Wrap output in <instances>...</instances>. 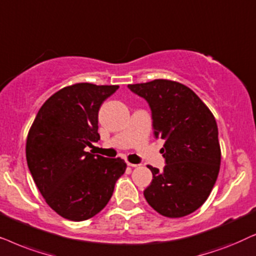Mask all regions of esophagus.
Wrapping results in <instances>:
<instances>
[{
	"instance_id": "obj_1",
	"label": "esophagus",
	"mask_w": 256,
	"mask_h": 256,
	"mask_svg": "<svg viewBox=\"0 0 256 256\" xmlns=\"http://www.w3.org/2000/svg\"><path fill=\"white\" fill-rule=\"evenodd\" d=\"M128 165L131 166V168H138V166H139L138 164H132V162H128Z\"/></svg>"
}]
</instances>
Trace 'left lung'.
<instances>
[{
  "instance_id": "obj_1",
  "label": "left lung",
  "mask_w": 256,
  "mask_h": 256,
  "mask_svg": "<svg viewBox=\"0 0 256 256\" xmlns=\"http://www.w3.org/2000/svg\"><path fill=\"white\" fill-rule=\"evenodd\" d=\"M128 86L148 102L156 138L165 139L160 152L166 165L162 171L148 166L153 179L144 190L146 202L164 216H188L206 202L219 174L216 118L190 88L178 82L154 80Z\"/></svg>"
}]
</instances>
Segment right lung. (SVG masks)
<instances>
[{"label":"right lung","instance_id":"1","mask_svg":"<svg viewBox=\"0 0 256 256\" xmlns=\"http://www.w3.org/2000/svg\"><path fill=\"white\" fill-rule=\"evenodd\" d=\"M118 88L77 83L60 88L42 105L29 130V171L46 202L68 220L100 213L126 170L120 158L85 151L100 139L98 111Z\"/></svg>","mask_w":256,"mask_h":256}]
</instances>
